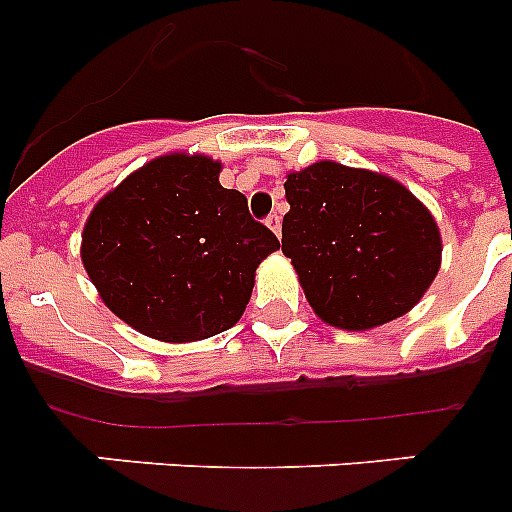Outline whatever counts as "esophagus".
I'll use <instances>...</instances> for the list:
<instances>
[{
    "instance_id": "34e87169",
    "label": "esophagus",
    "mask_w": 512,
    "mask_h": 512,
    "mask_svg": "<svg viewBox=\"0 0 512 512\" xmlns=\"http://www.w3.org/2000/svg\"><path fill=\"white\" fill-rule=\"evenodd\" d=\"M266 225H269V228L279 235L282 233V215H279V212H271V215L266 217Z\"/></svg>"
}]
</instances>
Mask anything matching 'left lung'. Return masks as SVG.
I'll use <instances>...</instances> for the list:
<instances>
[{
    "mask_svg": "<svg viewBox=\"0 0 512 512\" xmlns=\"http://www.w3.org/2000/svg\"><path fill=\"white\" fill-rule=\"evenodd\" d=\"M284 192L282 251L325 323L343 330L390 323L436 279V220L390 176L318 161L287 174Z\"/></svg>",
    "mask_w": 512,
    "mask_h": 512,
    "instance_id": "left-lung-1",
    "label": "left lung"
}]
</instances>
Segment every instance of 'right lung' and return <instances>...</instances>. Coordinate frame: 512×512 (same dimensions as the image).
<instances>
[{
    "instance_id": "right-lung-1",
    "label": "right lung",
    "mask_w": 512,
    "mask_h": 512,
    "mask_svg": "<svg viewBox=\"0 0 512 512\" xmlns=\"http://www.w3.org/2000/svg\"><path fill=\"white\" fill-rule=\"evenodd\" d=\"M207 156L153 158L104 194L81 235V261L104 305L143 336L202 341L233 328L277 235L256 223Z\"/></svg>"
}]
</instances>
